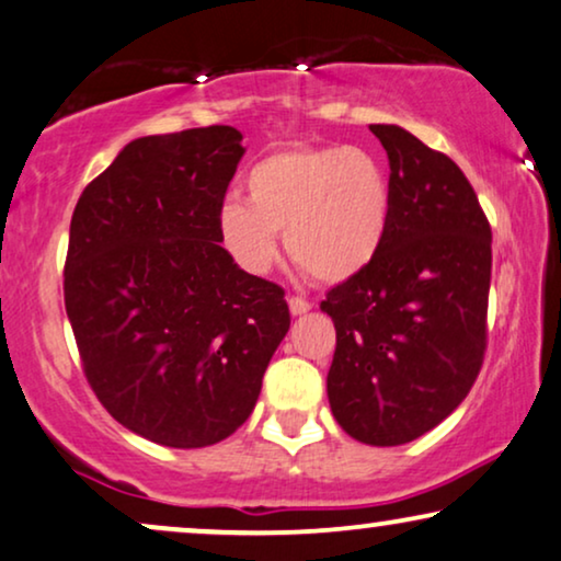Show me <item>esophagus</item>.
Returning a JSON list of instances; mask_svg holds the SVG:
<instances>
[{
    "instance_id": "esophagus-1",
    "label": "esophagus",
    "mask_w": 561,
    "mask_h": 561,
    "mask_svg": "<svg viewBox=\"0 0 561 561\" xmlns=\"http://www.w3.org/2000/svg\"><path fill=\"white\" fill-rule=\"evenodd\" d=\"M312 310V302L305 300V297H289V312L293 316H305V312Z\"/></svg>"
}]
</instances>
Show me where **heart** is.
Returning a JSON list of instances; mask_svg holds the SVG:
<instances>
[{
  "label": "heart",
  "instance_id": "obj_1",
  "mask_svg": "<svg viewBox=\"0 0 561 561\" xmlns=\"http://www.w3.org/2000/svg\"><path fill=\"white\" fill-rule=\"evenodd\" d=\"M245 203L220 205L222 245L251 274L279 259L285 233L289 259L323 282L362 272L390 226V182L364 148H282L245 174Z\"/></svg>",
  "mask_w": 561,
  "mask_h": 561
}]
</instances>
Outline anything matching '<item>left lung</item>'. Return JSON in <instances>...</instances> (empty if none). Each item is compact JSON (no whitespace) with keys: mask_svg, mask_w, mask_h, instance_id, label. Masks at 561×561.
<instances>
[{"mask_svg":"<svg viewBox=\"0 0 561 561\" xmlns=\"http://www.w3.org/2000/svg\"><path fill=\"white\" fill-rule=\"evenodd\" d=\"M390 159V226L362 272L328 289L333 417L400 446L459 408L488 351L492 230L457 163L398 125H369Z\"/></svg>","mask_w":561,"mask_h":561,"instance_id":"obj_1","label":"left lung"}]
</instances>
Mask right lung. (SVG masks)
I'll use <instances>...</instances> for the list:
<instances>
[{
	"label": "right lung",
	"instance_id": "add662e5",
	"mask_svg": "<svg viewBox=\"0 0 561 561\" xmlns=\"http://www.w3.org/2000/svg\"><path fill=\"white\" fill-rule=\"evenodd\" d=\"M241 140L230 125L133 140L71 218L64 302L87 382L117 423L174 449L241 428L289 331L285 289L220 245Z\"/></svg>",
	"mask_w": 561,
	"mask_h": 561
}]
</instances>
